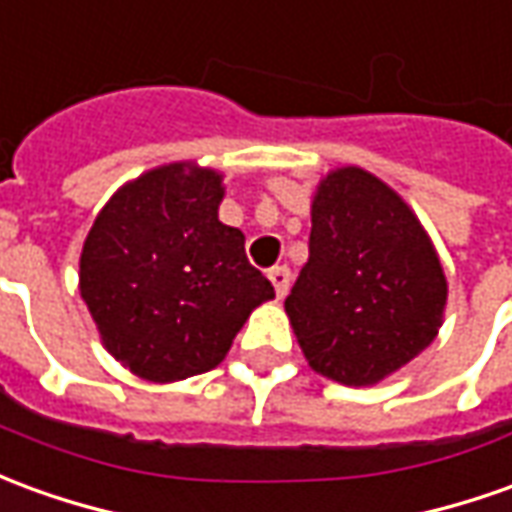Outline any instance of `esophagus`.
<instances>
[{
    "label": "esophagus",
    "instance_id": "34e87169",
    "mask_svg": "<svg viewBox=\"0 0 512 512\" xmlns=\"http://www.w3.org/2000/svg\"><path fill=\"white\" fill-rule=\"evenodd\" d=\"M268 280H271V285H274V291H277V296H285L288 293V288H291V271L285 266H274L271 271H268Z\"/></svg>",
    "mask_w": 512,
    "mask_h": 512
}]
</instances>
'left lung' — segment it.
<instances>
[{"label": "left lung", "mask_w": 512, "mask_h": 512, "mask_svg": "<svg viewBox=\"0 0 512 512\" xmlns=\"http://www.w3.org/2000/svg\"><path fill=\"white\" fill-rule=\"evenodd\" d=\"M310 257L285 299L313 371L374 385L438 335L446 277L416 213L380 177L346 166L313 196Z\"/></svg>", "instance_id": "8db88e82"}]
</instances>
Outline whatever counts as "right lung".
Listing matches in <instances>:
<instances>
[{
    "label": "right lung",
    "instance_id": "add662e5",
    "mask_svg": "<svg viewBox=\"0 0 512 512\" xmlns=\"http://www.w3.org/2000/svg\"><path fill=\"white\" fill-rule=\"evenodd\" d=\"M221 174L194 163L146 171L110 196L85 238L80 293L110 355L149 382L216 368L271 282L219 221Z\"/></svg>",
    "mask_w": 512,
    "mask_h": 512
}]
</instances>
